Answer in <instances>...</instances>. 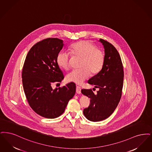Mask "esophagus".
<instances>
[{"label":"esophagus","instance_id":"esophagus-1","mask_svg":"<svg viewBox=\"0 0 152 152\" xmlns=\"http://www.w3.org/2000/svg\"><path fill=\"white\" fill-rule=\"evenodd\" d=\"M76 93L78 94H80L81 93V88L79 86H77L76 87Z\"/></svg>","mask_w":152,"mask_h":152}]
</instances>
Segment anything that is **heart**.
<instances>
[{
  "instance_id": "1",
  "label": "heart",
  "mask_w": 152,
  "mask_h": 152,
  "mask_svg": "<svg viewBox=\"0 0 152 152\" xmlns=\"http://www.w3.org/2000/svg\"><path fill=\"white\" fill-rule=\"evenodd\" d=\"M69 52L75 57L80 58L79 69L72 70L66 76L68 82L80 84L90 75H96L101 71L105 57L103 52L97 49L88 41H80L72 44L69 48ZM70 54L66 52H61L57 57V62L61 68L68 70L70 67Z\"/></svg>"
}]
</instances>
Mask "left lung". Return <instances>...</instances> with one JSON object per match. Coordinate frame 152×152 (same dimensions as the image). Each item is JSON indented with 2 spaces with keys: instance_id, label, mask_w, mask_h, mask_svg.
<instances>
[{
  "instance_id": "obj_1",
  "label": "left lung",
  "mask_w": 152,
  "mask_h": 152,
  "mask_svg": "<svg viewBox=\"0 0 152 152\" xmlns=\"http://www.w3.org/2000/svg\"><path fill=\"white\" fill-rule=\"evenodd\" d=\"M99 42L104 49V64L101 71L88 80V83L99 90L96 94L91 90H81L91 102L83 110V114L94 122L108 118L115 111L121 96L124 79L123 66L118 50L107 41L100 39Z\"/></svg>"
}]
</instances>
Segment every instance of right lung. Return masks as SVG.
<instances>
[{
  "label": "right lung",
  "mask_w": 152,
  "mask_h": 152,
  "mask_svg": "<svg viewBox=\"0 0 152 152\" xmlns=\"http://www.w3.org/2000/svg\"><path fill=\"white\" fill-rule=\"evenodd\" d=\"M63 40L48 38L34 45L27 54L22 71V82L27 101L40 116L54 119L61 115L75 94L73 82L53 89L52 84L64 78L57 62Z\"/></svg>",
  "instance_id": "1"
}]
</instances>
